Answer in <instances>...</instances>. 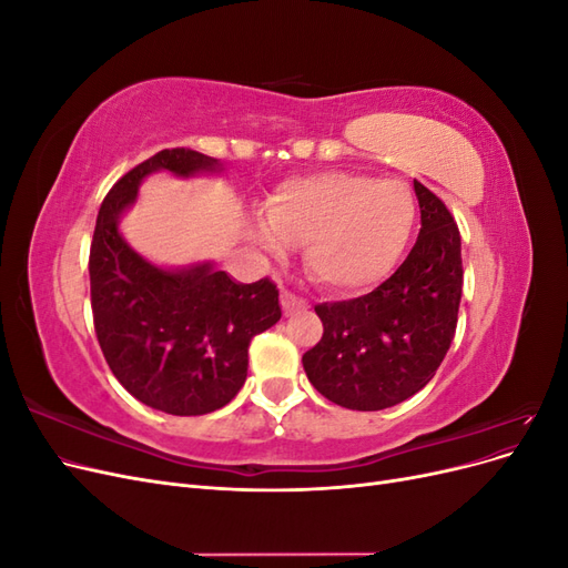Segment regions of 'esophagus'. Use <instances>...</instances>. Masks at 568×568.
Returning <instances> with one entry per match:
<instances>
[{"mask_svg": "<svg viewBox=\"0 0 568 568\" xmlns=\"http://www.w3.org/2000/svg\"><path fill=\"white\" fill-rule=\"evenodd\" d=\"M303 307H305L303 298H298L294 291L282 288V311H284V315H294V313L303 311Z\"/></svg>", "mask_w": 568, "mask_h": 568, "instance_id": "1", "label": "esophagus"}]
</instances>
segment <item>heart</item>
I'll list each match as a JSON object with an SVG mask.
<instances>
[{"mask_svg":"<svg viewBox=\"0 0 568 568\" xmlns=\"http://www.w3.org/2000/svg\"><path fill=\"white\" fill-rule=\"evenodd\" d=\"M255 242L272 253L303 246L305 267L332 291L353 294L379 284L405 255L417 225V201L403 182L357 173L291 178L265 201Z\"/></svg>","mask_w":568,"mask_h":568,"instance_id":"b5f03b06","label":"heart"}]
</instances>
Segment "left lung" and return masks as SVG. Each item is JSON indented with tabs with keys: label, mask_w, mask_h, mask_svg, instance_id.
I'll return each mask as SVG.
<instances>
[{
	"label": "left lung",
	"mask_w": 568,
	"mask_h": 568,
	"mask_svg": "<svg viewBox=\"0 0 568 568\" xmlns=\"http://www.w3.org/2000/svg\"><path fill=\"white\" fill-rule=\"evenodd\" d=\"M422 230L405 263L372 294L320 303L324 334L303 355L311 384L341 407L376 412L434 379L457 329L462 242L457 222L415 180Z\"/></svg>",
	"instance_id": "1"
}]
</instances>
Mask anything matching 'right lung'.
<instances>
[{
    "instance_id": "1",
    "label": "right lung",
    "mask_w": 568,
    "mask_h": 568,
    "mask_svg": "<svg viewBox=\"0 0 568 568\" xmlns=\"http://www.w3.org/2000/svg\"><path fill=\"white\" fill-rule=\"evenodd\" d=\"M156 170L189 178L220 163L192 149H163L111 186L90 248L94 332L136 400L178 417L209 415L244 386L251 338L282 317L280 291L267 277L236 284L211 263L163 270L134 253L118 220Z\"/></svg>"
}]
</instances>
